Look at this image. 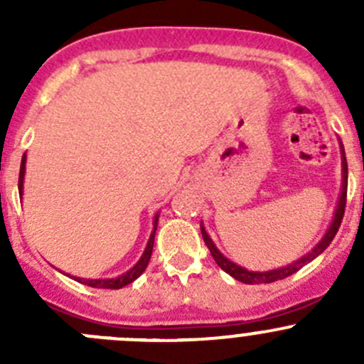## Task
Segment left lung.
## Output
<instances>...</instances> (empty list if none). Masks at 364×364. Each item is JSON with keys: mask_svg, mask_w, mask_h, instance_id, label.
Segmentation results:
<instances>
[{"mask_svg": "<svg viewBox=\"0 0 364 364\" xmlns=\"http://www.w3.org/2000/svg\"><path fill=\"white\" fill-rule=\"evenodd\" d=\"M338 142H340V155H341V193H340L338 204H336L335 215H333L331 223H329L328 230H326V234L322 236V240L318 241V243L315 245V247L311 248V250L308 252L306 255L301 257V259H297V260H294V262L287 264V266L277 267V269L250 271V269H247V267L240 266V264H236V262H232V260L227 259V257L223 255V253L220 252L218 248H216V245L213 243V240L208 236V232H205L204 225L200 223V232H203L204 243L208 245V248H209V252H211L215 262L218 264V266L222 267L225 273H229L230 277L236 278V280H240V282H243V284H271V282L284 280V278L294 274L296 271H299L301 267L304 266V264L311 262L315 257L321 255V253L324 252L326 248L329 247V245H331L333 237L336 236V232H338V229H340L341 218H343V213H345V200H347V179H348L347 159H345V149H343V144H341L340 139H338Z\"/></svg>", "mask_w": 364, "mask_h": 364, "instance_id": "8db88e82", "label": "left lung"}]
</instances>
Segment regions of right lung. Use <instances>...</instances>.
Wrapping results in <instances>:
<instances>
[{
    "label": "right lung",
    "instance_id": "obj_1",
    "mask_svg": "<svg viewBox=\"0 0 364 364\" xmlns=\"http://www.w3.org/2000/svg\"><path fill=\"white\" fill-rule=\"evenodd\" d=\"M24 172H26V155L23 156V161H21V172H19V193L23 197V188H24ZM159 216L160 213H156L155 218H153V230H151V236H149L148 245H146L144 253L141 255V259L137 260L134 267L127 271V273L119 274V277H114V278H97V280H91V278H80V277H68L73 278L75 282L84 285H90V287L95 289H121L124 285L132 284L134 280H137L142 273L146 271L148 267L149 259H151V253H153V245H155V232H156V225H159Z\"/></svg>",
    "mask_w": 364,
    "mask_h": 364
}]
</instances>
